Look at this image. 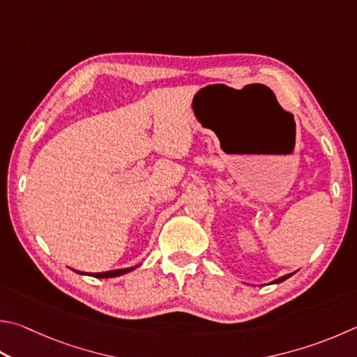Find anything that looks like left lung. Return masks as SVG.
I'll list each match as a JSON object with an SVG mask.
<instances>
[{"label": "left lung", "mask_w": 357, "mask_h": 357, "mask_svg": "<svg viewBox=\"0 0 357 357\" xmlns=\"http://www.w3.org/2000/svg\"><path fill=\"white\" fill-rule=\"evenodd\" d=\"M291 275H294V273H289V275H286V276H281V278H278V280H275V281H273V284H280V282H282V281H286L287 278H290Z\"/></svg>", "instance_id": "obj_1"}]
</instances>
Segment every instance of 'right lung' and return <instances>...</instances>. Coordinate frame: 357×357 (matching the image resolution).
I'll return each instance as SVG.
<instances>
[{
    "instance_id": "1",
    "label": "right lung",
    "mask_w": 357,
    "mask_h": 357,
    "mask_svg": "<svg viewBox=\"0 0 357 357\" xmlns=\"http://www.w3.org/2000/svg\"><path fill=\"white\" fill-rule=\"evenodd\" d=\"M135 267H139V265H135ZM135 267H129V268H119V270H111V271H102V273H82V271H77L75 270L76 273L79 275H89V276H93V278H115V276H121L125 273H129V271H132Z\"/></svg>"
}]
</instances>
